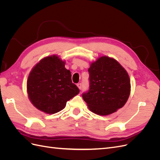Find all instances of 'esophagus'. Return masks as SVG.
<instances>
[{
    "label": "esophagus",
    "mask_w": 160,
    "mask_h": 160,
    "mask_svg": "<svg viewBox=\"0 0 160 160\" xmlns=\"http://www.w3.org/2000/svg\"><path fill=\"white\" fill-rule=\"evenodd\" d=\"M77 86L78 87V88L79 89H81V83H78V84H77Z\"/></svg>",
    "instance_id": "obj_1"
}]
</instances>
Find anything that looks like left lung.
<instances>
[{
  "mask_svg": "<svg viewBox=\"0 0 160 160\" xmlns=\"http://www.w3.org/2000/svg\"><path fill=\"white\" fill-rule=\"evenodd\" d=\"M90 89L83 95L89 109L99 115H108L123 108L131 91L127 71L112 57L101 56L91 62L88 69Z\"/></svg>",
  "mask_w": 160,
  "mask_h": 160,
  "instance_id": "left-lung-1",
  "label": "left lung"
}]
</instances>
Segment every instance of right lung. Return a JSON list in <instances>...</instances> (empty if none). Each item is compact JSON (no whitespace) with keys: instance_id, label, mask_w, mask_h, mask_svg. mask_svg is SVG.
I'll list each match as a JSON object with an SVG mask.
<instances>
[{"instance_id":"obj_1","label":"right lung","mask_w":160,"mask_h":160,"mask_svg":"<svg viewBox=\"0 0 160 160\" xmlns=\"http://www.w3.org/2000/svg\"><path fill=\"white\" fill-rule=\"evenodd\" d=\"M65 61L52 55L42 58L32 67L27 81L28 98L34 107L47 114L63 109L66 103L79 93L72 83Z\"/></svg>"}]
</instances>
